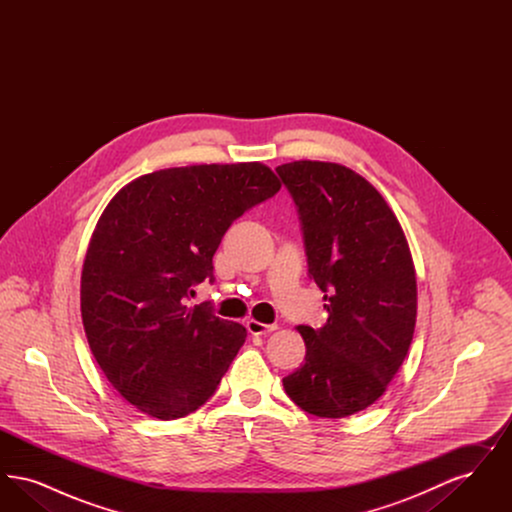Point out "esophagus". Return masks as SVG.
Returning <instances> with one entry per match:
<instances>
[{
	"instance_id": "34e87169",
	"label": "esophagus",
	"mask_w": 512,
	"mask_h": 512,
	"mask_svg": "<svg viewBox=\"0 0 512 512\" xmlns=\"http://www.w3.org/2000/svg\"><path fill=\"white\" fill-rule=\"evenodd\" d=\"M245 326H247L249 334H253V336H265V334H270V332H274L278 328L276 324H265V322H259L255 318H249L245 322Z\"/></svg>"
}]
</instances>
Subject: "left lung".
Segmentation results:
<instances>
[{
	"label": "left lung",
	"mask_w": 512,
	"mask_h": 512,
	"mask_svg": "<svg viewBox=\"0 0 512 512\" xmlns=\"http://www.w3.org/2000/svg\"><path fill=\"white\" fill-rule=\"evenodd\" d=\"M276 172L299 211L309 274L328 320L297 326L305 365L284 390L305 413L343 418L384 395L416 322V276L405 232L380 192L338 163L293 161Z\"/></svg>",
	"instance_id": "left-lung-1"
}]
</instances>
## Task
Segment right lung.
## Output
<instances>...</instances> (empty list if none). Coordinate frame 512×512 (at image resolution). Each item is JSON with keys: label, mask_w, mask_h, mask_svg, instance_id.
Wrapping results in <instances>:
<instances>
[{"label": "right lung", "mask_w": 512, "mask_h": 512, "mask_svg": "<svg viewBox=\"0 0 512 512\" xmlns=\"http://www.w3.org/2000/svg\"><path fill=\"white\" fill-rule=\"evenodd\" d=\"M280 186L261 163L174 167L132 180L101 213L80 278L82 324L111 386L142 413L182 418L217 390L247 332L188 299L215 280L230 224Z\"/></svg>", "instance_id": "1"}]
</instances>
